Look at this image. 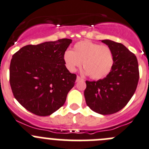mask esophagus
Returning <instances> with one entry per match:
<instances>
[{"instance_id":"34e87169","label":"esophagus","mask_w":149,"mask_h":149,"mask_svg":"<svg viewBox=\"0 0 149 149\" xmlns=\"http://www.w3.org/2000/svg\"><path fill=\"white\" fill-rule=\"evenodd\" d=\"M83 80H84V79H82V78L81 77H80V76H77V78H76V81H83Z\"/></svg>"}]
</instances>
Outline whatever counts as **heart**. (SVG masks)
<instances>
[{
    "label": "heart",
    "mask_w": 149,
    "mask_h": 149,
    "mask_svg": "<svg viewBox=\"0 0 149 149\" xmlns=\"http://www.w3.org/2000/svg\"><path fill=\"white\" fill-rule=\"evenodd\" d=\"M63 59L66 68L71 72L76 71L82 62L85 73L93 79L106 77L114 65L113 54L110 48L90 40L76 42L73 51H65Z\"/></svg>",
    "instance_id": "b5f03b06"
}]
</instances>
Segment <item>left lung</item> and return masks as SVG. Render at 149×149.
Returning a JSON list of instances; mask_svg holds the SVG:
<instances>
[{
  "label": "left lung",
  "mask_w": 149,
  "mask_h": 149,
  "mask_svg": "<svg viewBox=\"0 0 149 149\" xmlns=\"http://www.w3.org/2000/svg\"><path fill=\"white\" fill-rule=\"evenodd\" d=\"M112 50L114 65L110 73L98 81H86V104L93 111L110 115L123 109L131 99L138 84V62L136 56L123 44L102 40Z\"/></svg>",
  "instance_id": "left-lung-1"
}]
</instances>
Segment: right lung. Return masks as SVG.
<instances>
[{"label": "right lung", "instance_id": "1", "mask_svg": "<svg viewBox=\"0 0 149 149\" xmlns=\"http://www.w3.org/2000/svg\"><path fill=\"white\" fill-rule=\"evenodd\" d=\"M70 39L28 45L12 56L9 82L17 101L28 111L50 115L62 107L76 79L65 66L63 56Z\"/></svg>", "mask_w": 149, "mask_h": 149}]
</instances>
